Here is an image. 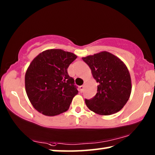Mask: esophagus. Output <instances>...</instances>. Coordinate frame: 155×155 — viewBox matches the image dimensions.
Instances as JSON below:
<instances>
[{
	"mask_svg": "<svg viewBox=\"0 0 155 155\" xmlns=\"http://www.w3.org/2000/svg\"><path fill=\"white\" fill-rule=\"evenodd\" d=\"M79 88H80V91H81V92H83V89H84V86L83 85H81V86H80Z\"/></svg>",
	"mask_w": 155,
	"mask_h": 155,
	"instance_id": "esophagus-1",
	"label": "esophagus"
}]
</instances>
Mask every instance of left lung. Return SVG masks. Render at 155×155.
Instances as JSON below:
<instances>
[{
  "mask_svg": "<svg viewBox=\"0 0 155 155\" xmlns=\"http://www.w3.org/2000/svg\"><path fill=\"white\" fill-rule=\"evenodd\" d=\"M98 83L96 96L85 99L91 111L101 115H109L120 111L129 99L131 79L127 67L118 57L103 51L83 57Z\"/></svg>",
  "mask_w": 155,
  "mask_h": 155,
  "instance_id": "obj_1",
  "label": "left lung"
}]
</instances>
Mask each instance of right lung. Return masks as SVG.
Here are the masks:
<instances>
[{"label":"right lung","mask_w":155,"mask_h":155,"mask_svg":"<svg viewBox=\"0 0 155 155\" xmlns=\"http://www.w3.org/2000/svg\"><path fill=\"white\" fill-rule=\"evenodd\" d=\"M77 57L61 49H50L31 61L25 74V89L37 111L54 116L69 109L78 91L68 68Z\"/></svg>","instance_id":"obj_1"}]
</instances>
